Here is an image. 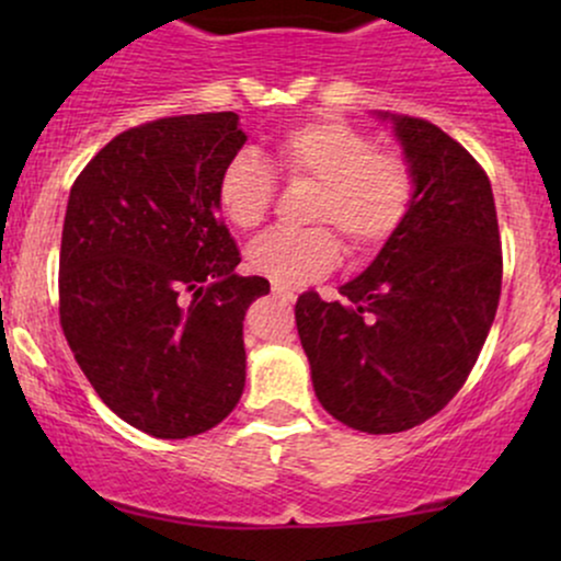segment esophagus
Listing matches in <instances>:
<instances>
[{"label":"esophagus","instance_id":"esophagus-1","mask_svg":"<svg viewBox=\"0 0 561 561\" xmlns=\"http://www.w3.org/2000/svg\"><path fill=\"white\" fill-rule=\"evenodd\" d=\"M274 295H276V298L287 300V302H295V298H298V295H295V289H289V287H276V285H274Z\"/></svg>","mask_w":561,"mask_h":561}]
</instances>
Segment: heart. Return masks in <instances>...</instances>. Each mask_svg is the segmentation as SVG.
Returning a JSON list of instances; mask_svg holds the SVG:
<instances>
[{"label":"heart","instance_id":"1","mask_svg":"<svg viewBox=\"0 0 561 561\" xmlns=\"http://www.w3.org/2000/svg\"><path fill=\"white\" fill-rule=\"evenodd\" d=\"M276 176L287 184H313L300 231H266L250 242L248 263L276 287H300L337 266L343 244L364 259L401 231L416 199L414 165L396 150L345 121H306L272 141L261 158L240 152L218 173L216 199L237 229L266 221L276 199Z\"/></svg>","mask_w":561,"mask_h":561}]
</instances>
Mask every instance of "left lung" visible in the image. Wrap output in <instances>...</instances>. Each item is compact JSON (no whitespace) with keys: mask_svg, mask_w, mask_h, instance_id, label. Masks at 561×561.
Returning <instances> with one entry per match:
<instances>
[{"mask_svg":"<svg viewBox=\"0 0 561 561\" xmlns=\"http://www.w3.org/2000/svg\"><path fill=\"white\" fill-rule=\"evenodd\" d=\"M416 173L409 218L343 300L302 293L295 324L319 403L347 427L390 435L427 422L478 362L501 298L491 179L443 128L390 115Z\"/></svg>","mask_w":561,"mask_h":561,"instance_id":"1","label":"left lung"}]
</instances>
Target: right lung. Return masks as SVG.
<instances>
[{
  "label": "right lung",
  "instance_id": "add662e5",
  "mask_svg": "<svg viewBox=\"0 0 561 561\" xmlns=\"http://www.w3.org/2000/svg\"><path fill=\"white\" fill-rule=\"evenodd\" d=\"M244 145L237 113L171 115L107 141L70 186L60 324L96 396L163 440L227 420L244 390L240 276L218 173Z\"/></svg>",
  "mask_w": 561,
  "mask_h": 561
}]
</instances>
